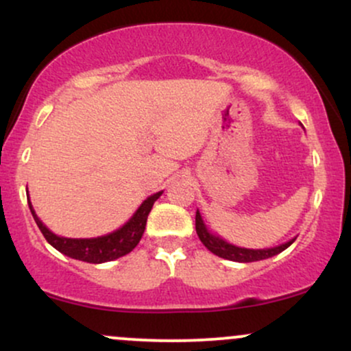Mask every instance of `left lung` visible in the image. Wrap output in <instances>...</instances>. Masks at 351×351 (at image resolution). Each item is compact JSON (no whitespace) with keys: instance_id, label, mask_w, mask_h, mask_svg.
Returning <instances> with one entry per match:
<instances>
[{"instance_id":"8db88e82","label":"left lung","mask_w":351,"mask_h":351,"mask_svg":"<svg viewBox=\"0 0 351 351\" xmlns=\"http://www.w3.org/2000/svg\"><path fill=\"white\" fill-rule=\"evenodd\" d=\"M196 232H198L199 241L216 256L223 257V259L234 261V263H256V261L269 259V257L277 256L282 251L291 245L295 237L287 243H282L279 245H274V247H264V249H249V247H241V245L228 243L226 239H223L219 234L213 232L211 229L206 226L203 216H201L199 209H196Z\"/></svg>"}]
</instances>
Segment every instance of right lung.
Instances as JSON below:
<instances>
[{
    "mask_svg": "<svg viewBox=\"0 0 351 351\" xmlns=\"http://www.w3.org/2000/svg\"><path fill=\"white\" fill-rule=\"evenodd\" d=\"M163 195V191L153 193L147 199L140 204L138 209L134 213V216L115 231L108 232V234L97 236V237H64L58 236L51 231L46 224L39 219L36 215L31 199H27L29 204L31 215H33L36 224L41 229L43 236L52 247L58 249L64 256L72 257V259L84 261L88 264H104L110 263V261L119 259V257L127 256L136 247V244L142 239L145 226H147L148 215H150L153 203Z\"/></svg>",
    "mask_w": 351,
    "mask_h": 351,
    "instance_id": "add662e5",
    "label": "right lung"
}]
</instances>
